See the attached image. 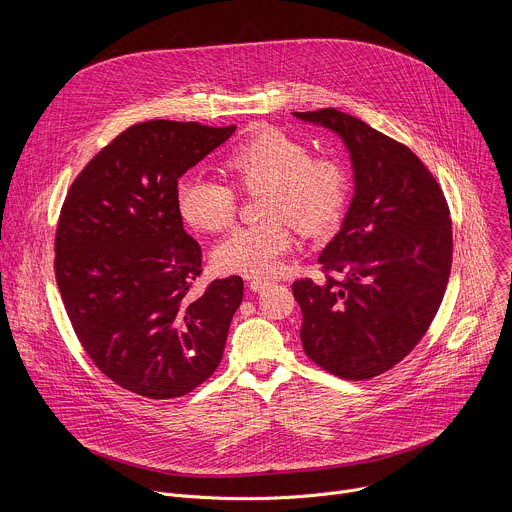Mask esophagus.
Segmentation results:
<instances>
[{"instance_id": "esophagus-1", "label": "esophagus", "mask_w": 512, "mask_h": 512, "mask_svg": "<svg viewBox=\"0 0 512 512\" xmlns=\"http://www.w3.org/2000/svg\"><path fill=\"white\" fill-rule=\"evenodd\" d=\"M267 285H271V281H269V279H261V277H253V279H249V287H251L253 291H261V289H265Z\"/></svg>"}]
</instances>
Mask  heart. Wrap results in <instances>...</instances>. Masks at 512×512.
Masks as SVG:
<instances>
[{"label":"heart","instance_id":"b5f03b06","mask_svg":"<svg viewBox=\"0 0 512 512\" xmlns=\"http://www.w3.org/2000/svg\"><path fill=\"white\" fill-rule=\"evenodd\" d=\"M231 180L247 194L259 192L263 223L231 231L212 251L218 271L267 277L294 247L291 225L304 235L334 231L350 194L346 162L332 152L310 154V145L279 127L263 125L237 143L225 160ZM176 202L184 221L200 231H223L237 214V190L202 174L178 182Z\"/></svg>","mask_w":512,"mask_h":512}]
</instances>
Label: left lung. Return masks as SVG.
Here are the masks:
<instances>
[{
	"label": "left lung",
	"instance_id": "obj_1",
	"mask_svg": "<svg viewBox=\"0 0 512 512\" xmlns=\"http://www.w3.org/2000/svg\"><path fill=\"white\" fill-rule=\"evenodd\" d=\"M294 115L344 139L356 184L340 233L318 257L324 275L291 285L302 344L340 379H373L417 346L440 310L454 249L450 206L405 143L338 109Z\"/></svg>",
	"mask_w": 512,
	"mask_h": 512
}]
</instances>
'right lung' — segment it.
<instances>
[{
  "instance_id": "add662e5",
  "label": "right lung",
  "mask_w": 512,
  "mask_h": 512,
  "mask_svg": "<svg viewBox=\"0 0 512 512\" xmlns=\"http://www.w3.org/2000/svg\"><path fill=\"white\" fill-rule=\"evenodd\" d=\"M235 129L131 125L83 168L60 208L54 273L68 320L95 367L135 395L182 397L221 364L243 279L192 289L202 249L184 231L176 188Z\"/></svg>"
}]
</instances>
